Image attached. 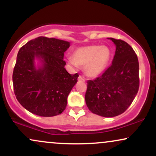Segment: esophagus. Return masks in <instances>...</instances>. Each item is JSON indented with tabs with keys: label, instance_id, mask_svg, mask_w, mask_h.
Instances as JSON below:
<instances>
[{
	"label": "esophagus",
	"instance_id": "34e87169",
	"mask_svg": "<svg viewBox=\"0 0 156 156\" xmlns=\"http://www.w3.org/2000/svg\"><path fill=\"white\" fill-rule=\"evenodd\" d=\"M78 81H80V82H85V79H84V78H83V77H82V76H79V77H78Z\"/></svg>",
	"mask_w": 156,
	"mask_h": 156
}]
</instances>
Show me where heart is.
I'll list each match as a JSON object with an SVG mask.
<instances>
[{
  "label": "heart",
  "instance_id": "b5f03b06",
  "mask_svg": "<svg viewBox=\"0 0 156 156\" xmlns=\"http://www.w3.org/2000/svg\"><path fill=\"white\" fill-rule=\"evenodd\" d=\"M112 55V50L108 46L91 44L77 48L73 57H68L67 62L74 67H84L85 74L94 78L104 72Z\"/></svg>",
  "mask_w": 156,
  "mask_h": 156
}]
</instances>
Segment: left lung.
Returning a JSON list of instances; mask_svg holds the SVG:
<instances>
[{"instance_id":"8db88e82","label":"left lung","mask_w":156,"mask_h":156,"mask_svg":"<svg viewBox=\"0 0 156 156\" xmlns=\"http://www.w3.org/2000/svg\"><path fill=\"white\" fill-rule=\"evenodd\" d=\"M116 46L112 64L101 76L87 81L85 101L93 114L113 117L125 112L139 87V61L125 41L108 38Z\"/></svg>"}]
</instances>
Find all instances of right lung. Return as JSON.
<instances>
[{
  "label": "right lung",
  "mask_w": 156,
  "mask_h": 156,
  "mask_svg": "<svg viewBox=\"0 0 156 156\" xmlns=\"http://www.w3.org/2000/svg\"><path fill=\"white\" fill-rule=\"evenodd\" d=\"M70 42L39 37L20 49L12 80L16 98L23 107L40 117H53L64 112L67 97L78 74L66 70L64 52Z\"/></svg>",
  "instance_id": "add662e5"
}]
</instances>
